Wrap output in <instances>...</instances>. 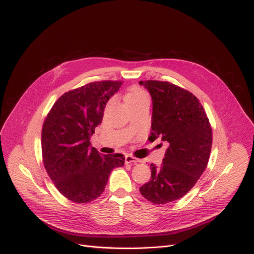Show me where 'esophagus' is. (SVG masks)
<instances>
[{
	"instance_id": "esophagus-1",
	"label": "esophagus",
	"mask_w": 254,
	"mask_h": 254,
	"mask_svg": "<svg viewBox=\"0 0 254 254\" xmlns=\"http://www.w3.org/2000/svg\"><path fill=\"white\" fill-rule=\"evenodd\" d=\"M125 162H126V164H139L141 161L131 154H127Z\"/></svg>"
}]
</instances>
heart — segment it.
<instances>
[{
    "label": "heart",
    "mask_w": 254,
    "mask_h": 254,
    "mask_svg": "<svg viewBox=\"0 0 254 254\" xmlns=\"http://www.w3.org/2000/svg\"><path fill=\"white\" fill-rule=\"evenodd\" d=\"M148 96L146 91L141 89L138 86H132L128 89L126 95V102H134V101H139L142 99H147Z\"/></svg>",
    "instance_id": "obj_1"
}]
</instances>
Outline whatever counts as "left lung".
Segmentation results:
<instances>
[{"label": "left lung", "mask_w": 254, "mask_h": 254, "mask_svg": "<svg viewBox=\"0 0 254 254\" xmlns=\"http://www.w3.org/2000/svg\"><path fill=\"white\" fill-rule=\"evenodd\" d=\"M153 104L150 138L169 143L163 164L151 165V179L140 193L154 204H166L190 191L205 170L211 154V123L191 92L169 82L140 81Z\"/></svg>", "instance_id": "8db88e82"}]
</instances>
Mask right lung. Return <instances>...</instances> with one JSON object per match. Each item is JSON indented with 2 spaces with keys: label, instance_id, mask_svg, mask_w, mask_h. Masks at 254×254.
Listing matches in <instances>:
<instances>
[{
  "label": "right lung",
  "instance_id": "1",
  "mask_svg": "<svg viewBox=\"0 0 254 254\" xmlns=\"http://www.w3.org/2000/svg\"><path fill=\"white\" fill-rule=\"evenodd\" d=\"M122 83L93 82L64 92L43 122V165L59 191L72 202L99 198L112 170L125 165L123 154L101 155L89 140L103 119L107 101Z\"/></svg>",
  "mask_w": 254,
  "mask_h": 254
}]
</instances>
